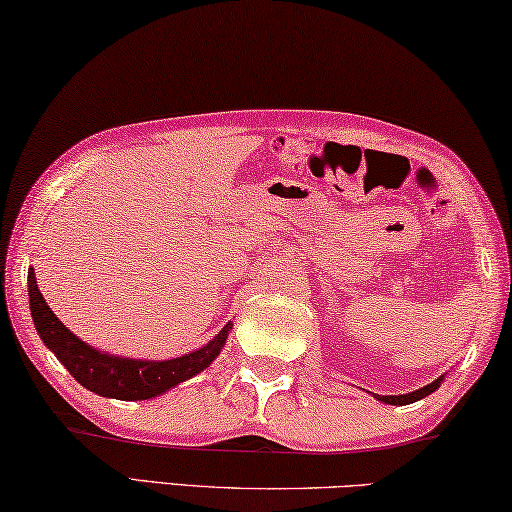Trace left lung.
I'll return each mask as SVG.
<instances>
[{
	"instance_id": "1",
	"label": "left lung",
	"mask_w": 512,
	"mask_h": 512,
	"mask_svg": "<svg viewBox=\"0 0 512 512\" xmlns=\"http://www.w3.org/2000/svg\"><path fill=\"white\" fill-rule=\"evenodd\" d=\"M440 380H442V378H437V380H433L431 385L421 387V389H417V392H410V394H399V396H378V401L389 403V405H408V403H415V401H419V399H424V396H428L431 392H435V389L440 387Z\"/></svg>"
}]
</instances>
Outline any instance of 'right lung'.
Instances as JSON below:
<instances>
[{"label":"right lung","mask_w":512,"mask_h":512,"mask_svg":"<svg viewBox=\"0 0 512 512\" xmlns=\"http://www.w3.org/2000/svg\"><path fill=\"white\" fill-rule=\"evenodd\" d=\"M29 305L34 326L45 346L59 358L72 378L91 392L109 399L120 401H145L152 396L164 394L166 389L184 383L207 369L216 360L227 339L230 323L218 332L207 346L198 348L189 355L164 362H145V360H127L113 358V355L95 351L93 346L81 342L79 337L56 319V314L45 303L43 294L38 291L34 269L29 271Z\"/></svg>","instance_id":"right-lung-1"}]
</instances>
